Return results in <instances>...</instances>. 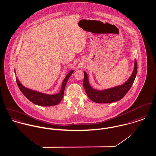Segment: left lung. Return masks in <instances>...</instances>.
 <instances>
[{
    "instance_id": "8db88e82",
    "label": "left lung",
    "mask_w": 156,
    "mask_h": 156,
    "mask_svg": "<svg viewBox=\"0 0 156 156\" xmlns=\"http://www.w3.org/2000/svg\"><path fill=\"white\" fill-rule=\"evenodd\" d=\"M137 69V62L135 59L133 71L130 78L125 83L121 86H118L102 90L94 89L90 86L88 81V75L85 71H84V78L83 86L88 97L92 101L99 104H108L121 100L129 91L131 87L132 86L136 76Z\"/></svg>"
}]
</instances>
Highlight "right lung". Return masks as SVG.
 <instances>
[{
	"mask_svg": "<svg viewBox=\"0 0 156 156\" xmlns=\"http://www.w3.org/2000/svg\"><path fill=\"white\" fill-rule=\"evenodd\" d=\"M74 72L73 70H70L69 73L66 76L65 78L62 82L60 91L58 93L54 94H48L44 93L34 91L28 88L23 86L16 78V81L18 86L22 93L32 103L42 106H54L59 104L63 98L65 88L70 76ZM16 73V71H15Z\"/></svg>",
	"mask_w": 156,
	"mask_h": 156,
	"instance_id": "add662e5",
	"label": "right lung"
}]
</instances>
